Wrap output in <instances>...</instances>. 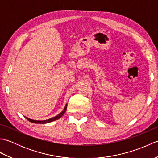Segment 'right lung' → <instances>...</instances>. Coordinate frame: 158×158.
Instances as JSON below:
<instances>
[{"mask_svg": "<svg viewBox=\"0 0 158 158\" xmlns=\"http://www.w3.org/2000/svg\"><path fill=\"white\" fill-rule=\"evenodd\" d=\"M66 108H67V105H66V106H65V107H64V109L63 111L60 113L59 114V115H58L54 117H52V118H51V119H48V120L36 121V120H33V119H29V118H27V117H26V118L29 121V122H32V123H49V122H53V121H55V120H56V119H58L60 118V117H61L64 115V113L66 112Z\"/></svg>", "mask_w": 158, "mask_h": 158, "instance_id": "add662e5", "label": "right lung"}]
</instances>
